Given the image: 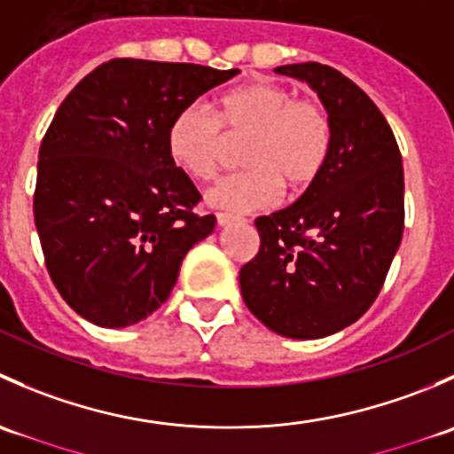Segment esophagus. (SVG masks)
I'll return each instance as SVG.
<instances>
[{"instance_id":"34e87169","label":"esophagus","mask_w":454,"mask_h":454,"mask_svg":"<svg viewBox=\"0 0 454 454\" xmlns=\"http://www.w3.org/2000/svg\"><path fill=\"white\" fill-rule=\"evenodd\" d=\"M232 222H239V217H237V215L217 213V223H219V226H228V223H232Z\"/></svg>"}]
</instances>
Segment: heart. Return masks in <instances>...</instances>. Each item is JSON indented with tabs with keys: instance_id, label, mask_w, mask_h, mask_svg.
Listing matches in <instances>:
<instances>
[{
	"instance_id": "b5f03b06",
	"label": "heart",
	"mask_w": 454,
	"mask_h": 454,
	"mask_svg": "<svg viewBox=\"0 0 454 454\" xmlns=\"http://www.w3.org/2000/svg\"><path fill=\"white\" fill-rule=\"evenodd\" d=\"M222 127L250 131L246 171L231 173L206 191V204L228 213H253L278 204L290 189L312 184L332 149V122L318 103L296 98L278 83H250L219 98L217 116L206 105L177 109L167 129V151L189 176L213 177L222 149Z\"/></svg>"
}]
</instances>
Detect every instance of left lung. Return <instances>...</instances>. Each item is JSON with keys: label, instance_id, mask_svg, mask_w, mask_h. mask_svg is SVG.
<instances>
[{"label": "left lung", "instance_id": "left-lung-1", "mask_svg": "<svg viewBox=\"0 0 454 454\" xmlns=\"http://www.w3.org/2000/svg\"><path fill=\"white\" fill-rule=\"evenodd\" d=\"M274 72L318 94L332 149L294 204L256 217L261 246L239 286L265 327L312 340L356 323L378 299L404 232V168L387 118L354 81L314 61Z\"/></svg>", "mask_w": 454, "mask_h": 454}]
</instances>
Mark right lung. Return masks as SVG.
I'll return each instance as SVG.
<instances>
[{
    "label": "right lung",
    "mask_w": 454,
    "mask_h": 454,
    "mask_svg": "<svg viewBox=\"0 0 454 454\" xmlns=\"http://www.w3.org/2000/svg\"><path fill=\"white\" fill-rule=\"evenodd\" d=\"M239 70L114 59L54 114L39 149L35 223L59 294L98 327H129L171 294L182 259L215 231L167 151L177 109Z\"/></svg>",
    "instance_id": "add662e5"
}]
</instances>
